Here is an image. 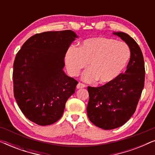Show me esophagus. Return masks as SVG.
Wrapping results in <instances>:
<instances>
[{
    "mask_svg": "<svg viewBox=\"0 0 155 155\" xmlns=\"http://www.w3.org/2000/svg\"><path fill=\"white\" fill-rule=\"evenodd\" d=\"M86 87L85 84H83V83H81V82H79V83L77 84V89L84 88V87Z\"/></svg>",
    "mask_w": 155,
    "mask_h": 155,
    "instance_id": "esophagus-1",
    "label": "esophagus"
}]
</instances>
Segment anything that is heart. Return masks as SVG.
Instances as JSON below:
<instances>
[{
    "instance_id": "heart-1",
    "label": "heart",
    "mask_w": 155,
    "mask_h": 155,
    "mask_svg": "<svg viewBox=\"0 0 155 155\" xmlns=\"http://www.w3.org/2000/svg\"><path fill=\"white\" fill-rule=\"evenodd\" d=\"M130 57V50L124 42L106 37L84 40L77 48L71 46L65 56L66 68L72 76L82 75L85 82L97 80L99 84L109 83L124 71Z\"/></svg>"
}]
</instances>
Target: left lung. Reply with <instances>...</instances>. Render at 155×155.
I'll return each mask as SVG.
<instances>
[{
  "mask_svg": "<svg viewBox=\"0 0 155 155\" xmlns=\"http://www.w3.org/2000/svg\"><path fill=\"white\" fill-rule=\"evenodd\" d=\"M128 44L130 58L127 70L104 85L88 87L87 112L93 124L104 130L123 126L135 113L145 84L143 53L136 41L128 34L114 32Z\"/></svg>",
  "mask_w": 155,
  "mask_h": 155,
  "instance_id": "left-lung-1",
  "label": "left lung"
}]
</instances>
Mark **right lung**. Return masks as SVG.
<instances>
[{
  "instance_id": "1",
  "label": "right lung",
  "mask_w": 155,
  "mask_h": 155,
  "mask_svg": "<svg viewBox=\"0 0 155 155\" xmlns=\"http://www.w3.org/2000/svg\"><path fill=\"white\" fill-rule=\"evenodd\" d=\"M77 35L71 30L45 31L27 40L13 64V92L29 120L39 126L62 116L68 99L78 82L63 71L65 53Z\"/></svg>"
}]
</instances>
